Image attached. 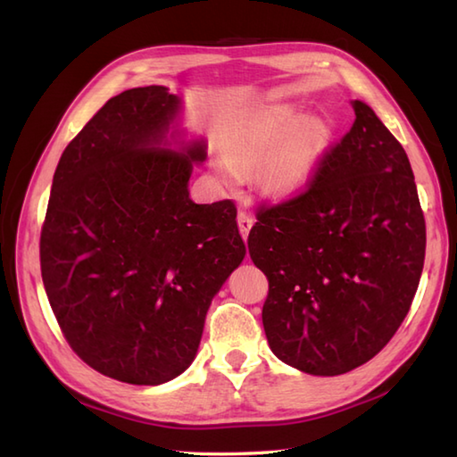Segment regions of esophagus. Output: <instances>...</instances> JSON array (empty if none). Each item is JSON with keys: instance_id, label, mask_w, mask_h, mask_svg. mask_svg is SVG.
<instances>
[{"instance_id": "esophagus-1", "label": "esophagus", "mask_w": 457, "mask_h": 457, "mask_svg": "<svg viewBox=\"0 0 457 457\" xmlns=\"http://www.w3.org/2000/svg\"><path fill=\"white\" fill-rule=\"evenodd\" d=\"M237 220H238V230H240V235H242V238H248V232H250V228H253V225H254V217L250 215V212H245V211H240L238 212V217H237Z\"/></svg>"}]
</instances>
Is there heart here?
<instances>
[{"mask_svg": "<svg viewBox=\"0 0 457 457\" xmlns=\"http://www.w3.org/2000/svg\"><path fill=\"white\" fill-rule=\"evenodd\" d=\"M331 142V126L305 116L294 104H268L242 116L225 139L227 160L217 175L225 187H238L245 173L260 168V183L276 199H292L307 189Z\"/></svg>", "mask_w": 457, "mask_h": 457, "instance_id": "obj_1", "label": "heart"}]
</instances>
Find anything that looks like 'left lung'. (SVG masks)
I'll list each match as a JSON object with an SVG mask.
<instances>
[{
	"label": "left lung",
	"instance_id": "1",
	"mask_svg": "<svg viewBox=\"0 0 457 457\" xmlns=\"http://www.w3.org/2000/svg\"><path fill=\"white\" fill-rule=\"evenodd\" d=\"M305 193L258 212L248 235L268 278L262 323L274 355L335 377L393 339L420 282L426 225L404 147L369 104Z\"/></svg>",
	"mask_w": 457,
	"mask_h": 457
}]
</instances>
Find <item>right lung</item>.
Listing matches in <instances>:
<instances>
[{
    "label": "right lung",
    "instance_id": "add662e5",
    "mask_svg": "<svg viewBox=\"0 0 457 457\" xmlns=\"http://www.w3.org/2000/svg\"><path fill=\"white\" fill-rule=\"evenodd\" d=\"M165 87L110 98L62 152L41 230V276L69 345L128 385H163L197 355L212 297L246 246L232 201L189 197L203 137L185 139Z\"/></svg>",
    "mask_w": 457,
    "mask_h": 457
}]
</instances>
